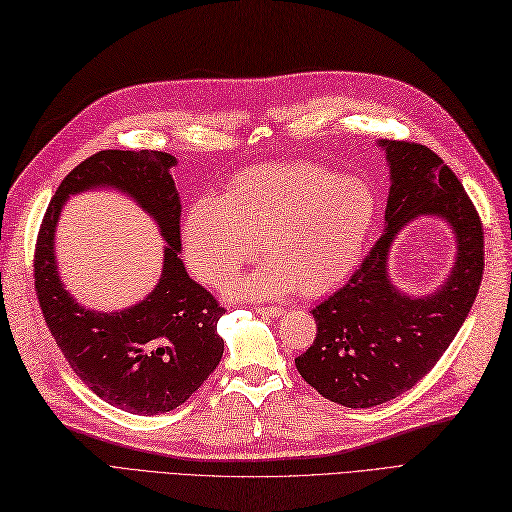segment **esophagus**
I'll use <instances>...</instances> for the list:
<instances>
[{"instance_id": "obj_1", "label": "esophagus", "mask_w": 512, "mask_h": 512, "mask_svg": "<svg viewBox=\"0 0 512 512\" xmlns=\"http://www.w3.org/2000/svg\"><path fill=\"white\" fill-rule=\"evenodd\" d=\"M256 312L262 314V316L280 318V316H284V307H275V305H271V307H256Z\"/></svg>"}]
</instances>
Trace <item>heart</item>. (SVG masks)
Instances as JSON below:
<instances>
[{
  "instance_id": "b5f03b06",
  "label": "heart",
  "mask_w": 512,
  "mask_h": 512,
  "mask_svg": "<svg viewBox=\"0 0 512 512\" xmlns=\"http://www.w3.org/2000/svg\"><path fill=\"white\" fill-rule=\"evenodd\" d=\"M376 220V194L359 177L316 164H265L243 170L215 198L185 211L183 254L207 286H222L258 250L267 260L228 286L245 299L299 290L320 294L359 265Z\"/></svg>"
}]
</instances>
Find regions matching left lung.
I'll return each mask as SVG.
<instances>
[{
    "instance_id": "8db88e82",
    "label": "left lung",
    "mask_w": 512,
    "mask_h": 512,
    "mask_svg": "<svg viewBox=\"0 0 512 512\" xmlns=\"http://www.w3.org/2000/svg\"><path fill=\"white\" fill-rule=\"evenodd\" d=\"M391 173L384 235L363 265L312 314L316 339L294 359L303 380L335 404L371 408L423 380L466 322L483 280V226L461 181L429 147L378 141ZM431 214L452 226L458 254L447 280L414 298L391 282L388 254L398 232Z\"/></svg>"
}]
</instances>
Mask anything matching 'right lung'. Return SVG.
<instances>
[{
	"instance_id": "right-lung-1",
	"label": "right lung",
	"mask_w": 512,
	"mask_h": 512,
	"mask_svg": "<svg viewBox=\"0 0 512 512\" xmlns=\"http://www.w3.org/2000/svg\"><path fill=\"white\" fill-rule=\"evenodd\" d=\"M162 151L108 149L61 181L38 232L34 277L42 316L74 374L106 404L130 414H164L181 406L220 365L224 307L190 280L181 260V200ZM113 187L128 193L159 224L163 275L148 297L117 313L87 310L65 290L54 256L60 209L74 193Z\"/></svg>"
}]
</instances>
